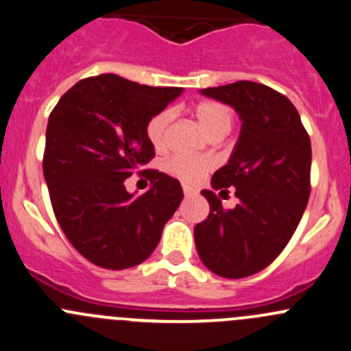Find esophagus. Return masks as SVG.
<instances>
[{
  "label": "esophagus",
  "mask_w": 351,
  "mask_h": 351,
  "mask_svg": "<svg viewBox=\"0 0 351 351\" xmlns=\"http://www.w3.org/2000/svg\"><path fill=\"white\" fill-rule=\"evenodd\" d=\"M183 193H185V197H193V195H197V190L188 185H183Z\"/></svg>",
  "instance_id": "esophagus-1"
}]
</instances>
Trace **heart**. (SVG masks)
<instances>
[{
  "label": "heart",
  "mask_w": 351,
  "mask_h": 351,
  "mask_svg": "<svg viewBox=\"0 0 351 351\" xmlns=\"http://www.w3.org/2000/svg\"><path fill=\"white\" fill-rule=\"evenodd\" d=\"M195 119L205 129L206 134L212 139H220L230 131L234 124V110L227 104L219 101H200L191 109ZM171 123V110H161L154 114L146 124V138L154 149L161 151L166 146L168 128ZM165 169L169 175L176 176L183 183L202 182L212 169V161L206 156H186V154H175L165 163Z\"/></svg>",
  "instance_id": "obj_1"
}]
</instances>
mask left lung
Listing matches in <instances>:
<instances>
[{"mask_svg":"<svg viewBox=\"0 0 351 351\" xmlns=\"http://www.w3.org/2000/svg\"><path fill=\"white\" fill-rule=\"evenodd\" d=\"M232 106L242 119L228 163L215 171L220 193L234 188L239 204L227 210L210 190V213L195 227L202 263L217 276L241 279L267 267L296 232L311 193V141L293 102L264 84L239 80L202 88Z\"/></svg>","mask_w":351,"mask_h":351,"instance_id":"left-lung-1","label":"left lung"}]
</instances>
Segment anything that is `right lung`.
<instances>
[{
  "mask_svg": "<svg viewBox=\"0 0 351 351\" xmlns=\"http://www.w3.org/2000/svg\"><path fill=\"white\" fill-rule=\"evenodd\" d=\"M180 87H149L116 73L87 77L50 112L43 175L65 237L92 264L112 271L141 264L183 200L178 180L141 169L154 158L146 124L178 97ZM132 172L154 186L132 197Z\"/></svg>",
  "mask_w": 351,
  "mask_h": 351,
  "instance_id": "right-lung-1",
  "label": "right lung"
}]
</instances>
